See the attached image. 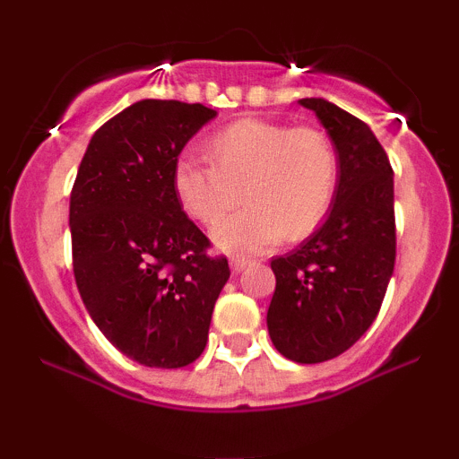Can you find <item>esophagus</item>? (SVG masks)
Wrapping results in <instances>:
<instances>
[{
	"instance_id": "1",
	"label": "esophagus",
	"mask_w": 459,
	"mask_h": 459,
	"mask_svg": "<svg viewBox=\"0 0 459 459\" xmlns=\"http://www.w3.org/2000/svg\"><path fill=\"white\" fill-rule=\"evenodd\" d=\"M247 265H250V259H246V256H233L230 259V270H233V273L244 272Z\"/></svg>"
}]
</instances>
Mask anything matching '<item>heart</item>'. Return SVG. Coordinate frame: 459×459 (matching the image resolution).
Here are the masks:
<instances>
[{
	"label": "heart",
	"instance_id": "heart-1",
	"mask_svg": "<svg viewBox=\"0 0 459 459\" xmlns=\"http://www.w3.org/2000/svg\"><path fill=\"white\" fill-rule=\"evenodd\" d=\"M212 163L181 160L175 192L189 218L218 224L237 204L244 212L213 230L224 252H261L287 239H302L324 222L334 204L341 160L324 131L244 118L218 131L207 144Z\"/></svg>",
	"mask_w": 459,
	"mask_h": 459
}]
</instances>
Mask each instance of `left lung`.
<instances>
[{
	"instance_id": "obj_1",
	"label": "left lung",
	"mask_w": 459,
	"mask_h": 459,
	"mask_svg": "<svg viewBox=\"0 0 459 459\" xmlns=\"http://www.w3.org/2000/svg\"><path fill=\"white\" fill-rule=\"evenodd\" d=\"M328 131L341 178L328 218L296 250L272 259L267 330L284 358L330 360L377 317L394 270V192L386 151L368 125L325 99H299Z\"/></svg>"
}]
</instances>
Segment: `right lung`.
<instances>
[{
  "label": "right lung",
  "mask_w": 459,
  "mask_h": 459,
  "mask_svg": "<svg viewBox=\"0 0 459 459\" xmlns=\"http://www.w3.org/2000/svg\"><path fill=\"white\" fill-rule=\"evenodd\" d=\"M215 114L160 99L129 105L92 135L71 192L79 296L105 339L144 367H187L203 354L230 276L172 183L183 146Z\"/></svg>",
  "instance_id": "right-lung-1"
}]
</instances>
